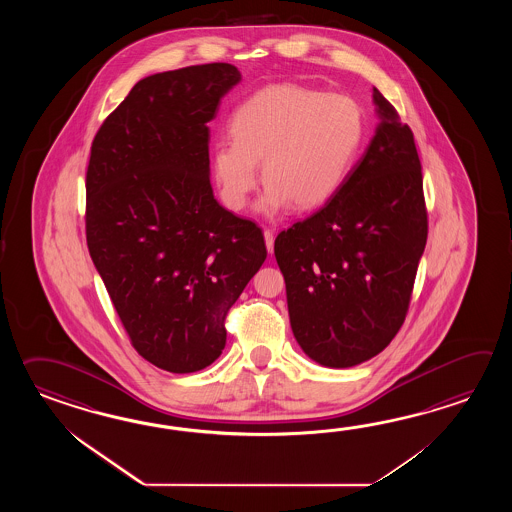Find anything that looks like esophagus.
<instances>
[{
  "label": "esophagus",
  "mask_w": 512,
  "mask_h": 512,
  "mask_svg": "<svg viewBox=\"0 0 512 512\" xmlns=\"http://www.w3.org/2000/svg\"><path fill=\"white\" fill-rule=\"evenodd\" d=\"M263 238H265V245H267V251L272 252L274 249V232L271 229L263 230Z\"/></svg>",
  "instance_id": "obj_1"
}]
</instances>
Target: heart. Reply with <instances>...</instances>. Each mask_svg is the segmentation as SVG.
I'll use <instances>...</instances> for the list:
<instances>
[{
	"instance_id": "b5f03b06",
	"label": "heart",
	"mask_w": 512,
	"mask_h": 512,
	"mask_svg": "<svg viewBox=\"0 0 512 512\" xmlns=\"http://www.w3.org/2000/svg\"><path fill=\"white\" fill-rule=\"evenodd\" d=\"M232 142L214 148V172L232 210L247 205L258 166L269 185L260 210L322 207L344 185L364 139L359 104L342 93L274 84L243 100L230 119Z\"/></svg>"
}]
</instances>
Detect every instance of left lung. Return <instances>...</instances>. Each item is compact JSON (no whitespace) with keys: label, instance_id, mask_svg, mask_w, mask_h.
<instances>
[{"label":"left lung","instance_id":"left-lung-1","mask_svg":"<svg viewBox=\"0 0 512 512\" xmlns=\"http://www.w3.org/2000/svg\"><path fill=\"white\" fill-rule=\"evenodd\" d=\"M373 100L382 122L344 185L274 241L294 338L329 368L357 366L399 333L428 236L414 133L379 89Z\"/></svg>","mask_w":512,"mask_h":512}]
</instances>
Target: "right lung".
I'll use <instances>...</instances> for the list:
<instances>
[{"label": "right lung", "mask_w": 512, "mask_h": 512, "mask_svg": "<svg viewBox=\"0 0 512 512\" xmlns=\"http://www.w3.org/2000/svg\"><path fill=\"white\" fill-rule=\"evenodd\" d=\"M240 71L216 62L139 80L91 144L86 240L131 346L172 373L203 370L267 258L260 227L210 186L207 122Z\"/></svg>", "instance_id": "right-lung-1"}]
</instances>
